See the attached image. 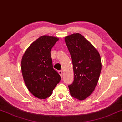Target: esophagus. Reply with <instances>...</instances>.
Returning <instances> with one entry per match:
<instances>
[{"instance_id": "esophagus-1", "label": "esophagus", "mask_w": 122, "mask_h": 122, "mask_svg": "<svg viewBox=\"0 0 122 122\" xmlns=\"http://www.w3.org/2000/svg\"><path fill=\"white\" fill-rule=\"evenodd\" d=\"M58 73H59V75H61V76L62 77V76H63V71H59V72H58Z\"/></svg>"}]
</instances>
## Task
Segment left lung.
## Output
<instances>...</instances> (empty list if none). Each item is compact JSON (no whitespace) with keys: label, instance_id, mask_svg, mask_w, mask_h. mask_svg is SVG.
<instances>
[{"label":"left lung","instance_id":"8db88e82","mask_svg":"<svg viewBox=\"0 0 122 122\" xmlns=\"http://www.w3.org/2000/svg\"><path fill=\"white\" fill-rule=\"evenodd\" d=\"M72 58L74 79L68 86L71 95L82 100L93 92L102 70L100 56L97 49L79 33L65 38Z\"/></svg>","mask_w":122,"mask_h":122}]
</instances>
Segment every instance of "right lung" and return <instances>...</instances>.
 I'll return each instance as SVG.
<instances>
[{
    "label": "right lung",
    "mask_w": 122,
    "mask_h": 122,
    "mask_svg": "<svg viewBox=\"0 0 122 122\" xmlns=\"http://www.w3.org/2000/svg\"><path fill=\"white\" fill-rule=\"evenodd\" d=\"M58 38L43 36L32 43L23 56L21 70L27 88L39 99L50 97L61 81L52 66L50 51Z\"/></svg>",
    "instance_id": "1"
}]
</instances>
